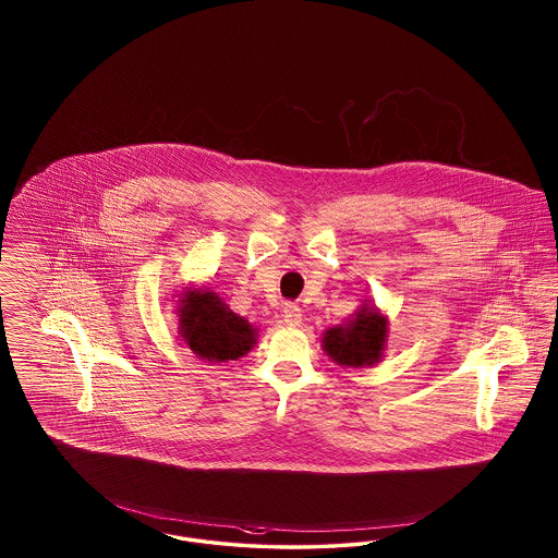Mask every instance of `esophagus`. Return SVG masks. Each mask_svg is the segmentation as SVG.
I'll return each mask as SVG.
<instances>
[{"mask_svg": "<svg viewBox=\"0 0 558 558\" xmlns=\"http://www.w3.org/2000/svg\"><path fill=\"white\" fill-rule=\"evenodd\" d=\"M282 318H284V324H289V326H299L301 319H303L301 307L296 303H287L284 312H282Z\"/></svg>", "mask_w": 558, "mask_h": 558, "instance_id": "obj_1", "label": "esophagus"}]
</instances>
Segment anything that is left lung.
<instances>
[{"mask_svg": "<svg viewBox=\"0 0 558 558\" xmlns=\"http://www.w3.org/2000/svg\"><path fill=\"white\" fill-rule=\"evenodd\" d=\"M387 345V318L372 305H362L345 324L322 337L326 355L339 366L364 368L380 362Z\"/></svg>", "mask_w": 558, "mask_h": 558, "instance_id": "1", "label": "left lung"}]
</instances>
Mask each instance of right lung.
Returning a JSON list of instances; mask_svg holds the SVG:
<instances>
[{"label":"right lung","instance_id":"right-lung-1","mask_svg":"<svg viewBox=\"0 0 558 558\" xmlns=\"http://www.w3.org/2000/svg\"><path fill=\"white\" fill-rule=\"evenodd\" d=\"M180 335L194 355L207 362H228L246 355L257 343V328L236 316L209 289L182 292Z\"/></svg>","mask_w":558,"mask_h":558}]
</instances>
